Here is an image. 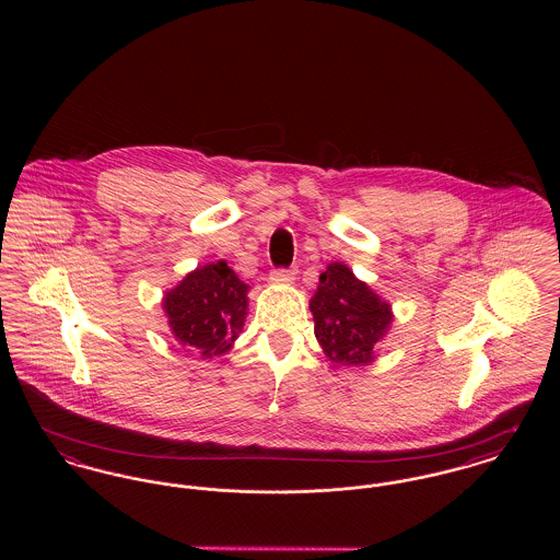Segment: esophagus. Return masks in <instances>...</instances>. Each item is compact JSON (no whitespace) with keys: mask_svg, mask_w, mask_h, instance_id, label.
<instances>
[{"mask_svg":"<svg viewBox=\"0 0 560 560\" xmlns=\"http://www.w3.org/2000/svg\"><path fill=\"white\" fill-rule=\"evenodd\" d=\"M295 268H275L272 272H270V281H275V283H292L293 279H295Z\"/></svg>","mask_w":560,"mask_h":560,"instance_id":"34e87169","label":"esophagus"}]
</instances>
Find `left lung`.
<instances>
[{
	"mask_svg": "<svg viewBox=\"0 0 560 560\" xmlns=\"http://www.w3.org/2000/svg\"><path fill=\"white\" fill-rule=\"evenodd\" d=\"M311 313L320 347L329 361L340 365L373 361V348L393 320L390 304L340 262L329 265L320 275Z\"/></svg>",
	"mask_w": 560,
	"mask_h": 560,
	"instance_id": "obj_1",
	"label": "left lung"
}]
</instances>
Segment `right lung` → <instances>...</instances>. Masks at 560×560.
<instances>
[{"instance_id": "right-lung-1", "label": "right lung", "mask_w": 560, "mask_h": 560, "mask_svg": "<svg viewBox=\"0 0 560 560\" xmlns=\"http://www.w3.org/2000/svg\"><path fill=\"white\" fill-rule=\"evenodd\" d=\"M163 308L176 340L210 359L226 352L240 336L247 315V285L226 262L206 265L165 293Z\"/></svg>"}]
</instances>
